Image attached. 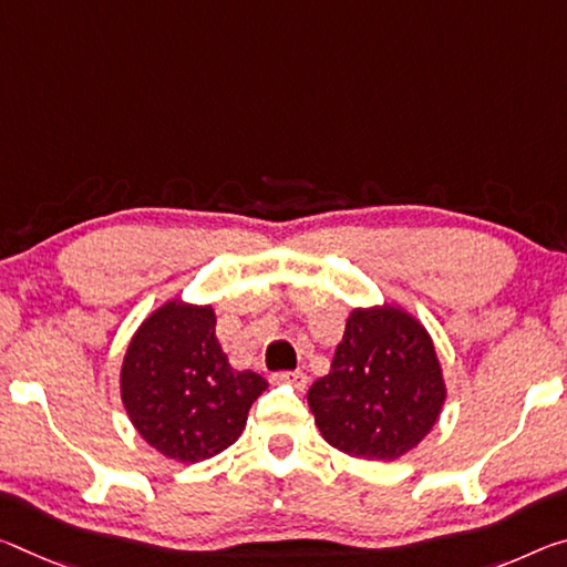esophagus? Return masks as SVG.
Instances as JSON below:
<instances>
[{
  "label": "esophagus",
  "instance_id": "esophagus-1",
  "mask_svg": "<svg viewBox=\"0 0 567 567\" xmlns=\"http://www.w3.org/2000/svg\"><path fill=\"white\" fill-rule=\"evenodd\" d=\"M272 379L277 383L292 385V389H298V391H305V385H308V373H302V371H282V373H275Z\"/></svg>",
  "mask_w": 567,
  "mask_h": 567
}]
</instances>
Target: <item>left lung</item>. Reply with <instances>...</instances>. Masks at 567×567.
I'll return each instance as SVG.
<instances>
[{
  "label": "left lung",
  "instance_id": "left-lung-1",
  "mask_svg": "<svg viewBox=\"0 0 567 567\" xmlns=\"http://www.w3.org/2000/svg\"><path fill=\"white\" fill-rule=\"evenodd\" d=\"M444 399L429 332L393 305L350 312L330 373L308 391L328 444L383 462L399 460L429 434Z\"/></svg>",
  "mask_w": 567,
  "mask_h": 567
}]
</instances>
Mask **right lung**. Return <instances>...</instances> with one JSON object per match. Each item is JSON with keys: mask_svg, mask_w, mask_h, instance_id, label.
Listing matches in <instances>:
<instances>
[{"mask_svg": "<svg viewBox=\"0 0 567 567\" xmlns=\"http://www.w3.org/2000/svg\"><path fill=\"white\" fill-rule=\"evenodd\" d=\"M212 308L166 302L143 320L121 368L133 426L168 460L204 462L239 439L267 381L235 371L217 340Z\"/></svg>", "mask_w": 567, "mask_h": 567, "instance_id": "add662e5", "label": "right lung"}]
</instances>
